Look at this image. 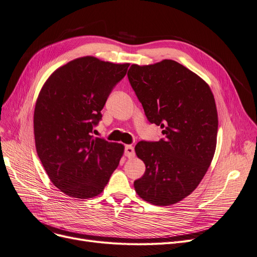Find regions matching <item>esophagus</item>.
Returning a JSON list of instances; mask_svg holds the SVG:
<instances>
[{"instance_id":"esophagus-1","label":"esophagus","mask_w":257,"mask_h":257,"mask_svg":"<svg viewBox=\"0 0 257 257\" xmlns=\"http://www.w3.org/2000/svg\"><path fill=\"white\" fill-rule=\"evenodd\" d=\"M124 155L127 158H133V157H134L135 156V150H134V148H133L132 146H125Z\"/></svg>"}]
</instances>
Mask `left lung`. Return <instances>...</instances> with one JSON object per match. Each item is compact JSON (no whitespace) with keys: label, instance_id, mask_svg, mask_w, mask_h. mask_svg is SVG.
<instances>
[{"label":"left lung","instance_id":"8db88e82","mask_svg":"<svg viewBox=\"0 0 257 257\" xmlns=\"http://www.w3.org/2000/svg\"><path fill=\"white\" fill-rule=\"evenodd\" d=\"M127 78L148 120L164 136L136 145L146 172L134 187L143 200L170 206L197 188L212 162L218 128L214 96L200 77L173 60L133 64Z\"/></svg>","mask_w":257,"mask_h":257}]
</instances>
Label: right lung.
Returning <instances> with one entry per match:
<instances>
[{
	"instance_id": "right-lung-1",
	"label": "right lung",
	"mask_w": 257,
	"mask_h": 257,
	"mask_svg": "<svg viewBox=\"0 0 257 257\" xmlns=\"http://www.w3.org/2000/svg\"><path fill=\"white\" fill-rule=\"evenodd\" d=\"M128 66L79 58L54 71L40 91L34 115L37 153L51 182L68 196H97L118 167L124 147L91 133Z\"/></svg>"
}]
</instances>
